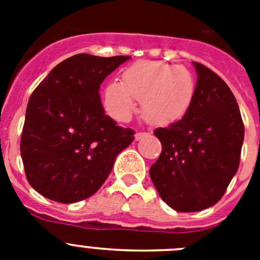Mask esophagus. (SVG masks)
<instances>
[{
	"instance_id": "obj_1",
	"label": "esophagus",
	"mask_w": 260,
	"mask_h": 260,
	"mask_svg": "<svg viewBox=\"0 0 260 260\" xmlns=\"http://www.w3.org/2000/svg\"><path fill=\"white\" fill-rule=\"evenodd\" d=\"M147 135H148V133H146V132H138L137 134H135V139H137V141H139V139H142V138H143V137H147Z\"/></svg>"
}]
</instances>
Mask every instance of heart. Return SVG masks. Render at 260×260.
Returning <instances> with one entry per match:
<instances>
[{"label": "heart", "mask_w": 260, "mask_h": 260, "mask_svg": "<svg viewBox=\"0 0 260 260\" xmlns=\"http://www.w3.org/2000/svg\"><path fill=\"white\" fill-rule=\"evenodd\" d=\"M122 79L112 80L104 89L105 108L121 121L134 113L135 99L142 100L147 122L165 125L177 121L190 109L197 88L187 69L165 62H135L123 71Z\"/></svg>", "instance_id": "b5f03b06"}]
</instances>
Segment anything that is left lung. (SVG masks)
<instances>
[{
  "label": "left lung",
  "instance_id": "left-lung-1",
  "mask_svg": "<svg viewBox=\"0 0 260 260\" xmlns=\"http://www.w3.org/2000/svg\"><path fill=\"white\" fill-rule=\"evenodd\" d=\"M192 63L198 82L191 107L180 121L156 128L162 150L150 169L162 201L180 212L206 210L221 199L237 173L245 135L228 84Z\"/></svg>",
  "mask_w": 260,
  "mask_h": 260
}]
</instances>
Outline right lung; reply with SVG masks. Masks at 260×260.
Instances as JSON below:
<instances>
[{
  "instance_id": "1",
  "label": "right lung",
  "mask_w": 260,
  "mask_h": 260,
  "mask_svg": "<svg viewBox=\"0 0 260 260\" xmlns=\"http://www.w3.org/2000/svg\"><path fill=\"white\" fill-rule=\"evenodd\" d=\"M128 58L75 54L32 92L20 155L27 181L43 197L59 203L87 199L134 141V130L105 114L99 93L103 80Z\"/></svg>"
}]
</instances>
